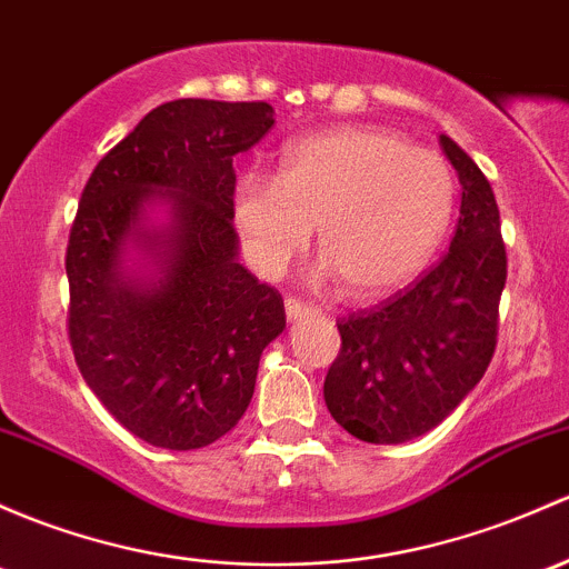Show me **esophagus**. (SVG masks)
I'll list each match as a JSON object with an SVG mask.
<instances>
[{"mask_svg":"<svg viewBox=\"0 0 569 569\" xmlns=\"http://www.w3.org/2000/svg\"><path fill=\"white\" fill-rule=\"evenodd\" d=\"M310 313H319V308L313 302L302 300V297H286V316L289 319H302V316Z\"/></svg>","mask_w":569,"mask_h":569,"instance_id":"esophagus-1","label":"esophagus"}]
</instances>
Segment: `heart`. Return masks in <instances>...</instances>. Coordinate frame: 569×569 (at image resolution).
<instances>
[{"label":"heart","mask_w":569,"mask_h":569,"mask_svg":"<svg viewBox=\"0 0 569 569\" xmlns=\"http://www.w3.org/2000/svg\"><path fill=\"white\" fill-rule=\"evenodd\" d=\"M234 223L250 261L280 272L319 229V256L343 295L373 300L409 283L456 209V174L433 149L381 128H332L289 143L278 177L234 184Z\"/></svg>","instance_id":"heart-1"}]
</instances>
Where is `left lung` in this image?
Listing matches in <instances>:
<instances>
[{
    "label": "left lung",
    "instance_id": "1",
    "mask_svg": "<svg viewBox=\"0 0 569 569\" xmlns=\"http://www.w3.org/2000/svg\"><path fill=\"white\" fill-rule=\"evenodd\" d=\"M441 147L463 188L450 250L409 289L338 321L327 409L370 445H403L439 426L475 390L496 351L507 283L499 207L475 160L447 136Z\"/></svg>",
    "mask_w": 569,
    "mask_h": 569
}]
</instances>
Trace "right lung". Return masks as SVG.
<instances>
[{
	"label": "right lung",
	"instance_id": "right-lung-1",
	"mask_svg": "<svg viewBox=\"0 0 569 569\" xmlns=\"http://www.w3.org/2000/svg\"><path fill=\"white\" fill-rule=\"evenodd\" d=\"M272 106L171 100L94 166L68 239V338L83 381L130 433L199 450L237 426L261 351L286 327L283 297L237 261L234 154L272 128ZM166 198L172 226L140 231L142 204ZM143 238L161 278L121 274Z\"/></svg>",
	"mask_w": 569,
	"mask_h": 569
}]
</instances>
